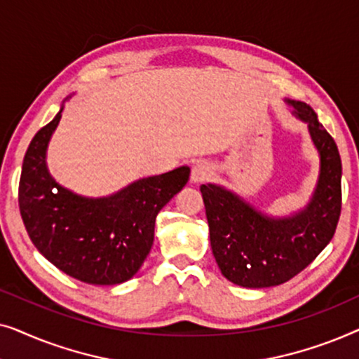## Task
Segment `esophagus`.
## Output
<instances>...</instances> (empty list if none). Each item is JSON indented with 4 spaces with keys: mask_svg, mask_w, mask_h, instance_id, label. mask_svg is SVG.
I'll list each match as a JSON object with an SVG mask.
<instances>
[{
    "mask_svg": "<svg viewBox=\"0 0 359 359\" xmlns=\"http://www.w3.org/2000/svg\"><path fill=\"white\" fill-rule=\"evenodd\" d=\"M214 170L208 161H201V163L193 166V171H191V181L196 184L204 183V181H209L212 178Z\"/></svg>",
    "mask_w": 359,
    "mask_h": 359,
    "instance_id": "esophagus-1",
    "label": "esophagus"
}]
</instances>
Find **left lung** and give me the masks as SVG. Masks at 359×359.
I'll use <instances>...</instances> for the list:
<instances>
[{"label": "left lung", "instance_id": "8db88e82", "mask_svg": "<svg viewBox=\"0 0 359 359\" xmlns=\"http://www.w3.org/2000/svg\"><path fill=\"white\" fill-rule=\"evenodd\" d=\"M307 122L320 155V175L311 203L289 217H268L217 184H203L210 248L220 271L243 287H271L307 268L327 247L341 212V158L333 137L311 106L286 100Z\"/></svg>", "mask_w": 359, "mask_h": 359}]
</instances>
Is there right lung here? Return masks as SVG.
Masks as SVG:
<instances>
[{"mask_svg":"<svg viewBox=\"0 0 359 359\" xmlns=\"http://www.w3.org/2000/svg\"><path fill=\"white\" fill-rule=\"evenodd\" d=\"M62 111L34 135L19 180V210L48 262L88 284L112 286L139 271L154 245L155 219L189 180L188 166L142 178L107 198H83L48 173L46 151Z\"/></svg>","mask_w":359,"mask_h":359,"instance_id":"1","label":"right lung"}]
</instances>
